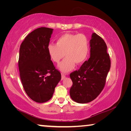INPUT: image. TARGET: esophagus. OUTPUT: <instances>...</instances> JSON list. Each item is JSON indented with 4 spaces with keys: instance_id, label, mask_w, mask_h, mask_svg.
<instances>
[{
    "instance_id": "esophagus-1",
    "label": "esophagus",
    "mask_w": 131,
    "mask_h": 131,
    "mask_svg": "<svg viewBox=\"0 0 131 131\" xmlns=\"http://www.w3.org/2000/svg\"><path fill=\"white\" fill-rule=\"evenodd\" d=\"M66 77V76H65V74H62V77H61V79L62 80H63L64 79H65Z\"/></svg>"
}]
</instances>
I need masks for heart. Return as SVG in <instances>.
<instances>
[{"label":"heart","mask_w":131,"mask_h":131,"mask_svg":"<svg viewBox=\"0 0 131 131\" xmlns=\"http://www.w3.org/2000/svg\"><path fill=\"white\" fill-rule=\"evenodd\" d=\"M89 51V40L84 34H64L58 38L56 44L50 43L47 46L48 55L55 63H59L64 56L66 57L59 65L63 72L72 70L75 63L81 65L84 63Z\"/></svg>","instance_id":"obj_1"}]
</instances>
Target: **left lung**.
I'll use <instances>...</instances> for the list:
<instances>
[{"label": "left lung", "mask_w": 131, "mask_h": 131, "mask_svg": "<svg viewBox=\"0 0 131 131\" xmlns=\"http://www.w3.org/2000/svg\"><path fill=\"white\" fill-rule=\"evenodd\" d=\"M90 43V57L78 70L70 74L73 85L71 98L79 103L90 102L101 94L106 84L111 61L104 40L94 33Z\"/></svg>", "instance_id": "obj_1"}]
</instances>
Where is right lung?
<instances>
[{"label": "right lung", "instance_id": "right-lung-1", "mask_svg": "<svg viewBox=\"0 0 131 131\" xmlns=\"http://www.w3.org/2000/svg\"><path fill=\"white\" fill-rule=\"evenodd\" d=\"M53 29L40 27L27 35L19 49L18 68L23 88L37 103L51 98L61 74L47 52Z\"/></svg>", "mask_w": 131, "mask_h": 131}]
</instances>
